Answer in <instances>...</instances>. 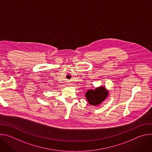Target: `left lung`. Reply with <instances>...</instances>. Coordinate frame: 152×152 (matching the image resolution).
I'll return each instance as SVG.
<instances>
[{
    "instance_id": "obj_1",
    "label": "left lung",
    "mask_w": 152,
    "mask_h": 152,
    "mask_svg": "<svg viewBox=\"0 0 152 152\" xmlns=\"http://www.w3.org/2000/svg\"><path fill=\"white\" fill-rule=\"evenodd\" d=\"M109 95V91L106 87L100 86L95 89H90L85 93V97L89 104L93 106H99Z\"/></svg>"
}]
</instances>
